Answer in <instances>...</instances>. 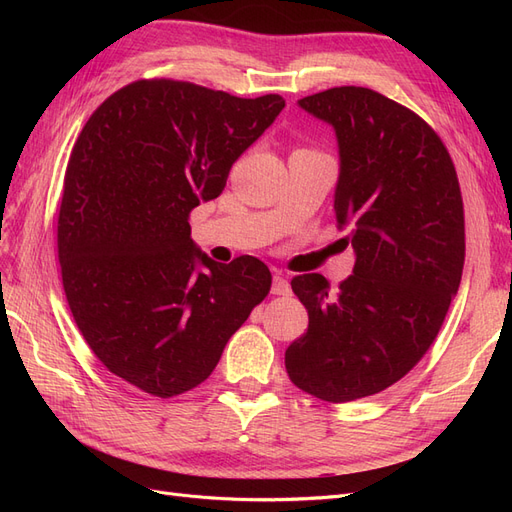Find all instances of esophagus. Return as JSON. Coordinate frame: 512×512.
<instances>
[{"label": "esophagus", "instance_id": "1", "mask_svg": "<svg viewBox=\"0 0 512 512\" xmlns=\"http://www.w3.org/2000/svg\"><path fill=\"white\" fill-rule=\"evenodd\" d=\"M271 292L273 294H290V284L284 275H273V284H271Z\"/></svg>", "mask_w": 512, "mask_h": 512}]
</instances>
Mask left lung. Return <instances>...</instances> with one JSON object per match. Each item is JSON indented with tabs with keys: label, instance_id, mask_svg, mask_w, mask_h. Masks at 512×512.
<instances>
[{
	"label": "left lung",
	"instance_id": "8db88e82",
	"mask_svg": "<svg viewBox=\"0 0 512 512\" xmlns=\"http://www.w3.org/2000/svg\"><path fill=\"white\" fill-rule=\"evenodd\" d=\"M299 106L335 130V220L354 269L331 290L290 282L309 324L286 350L294 386L331 404L404 378L436 339L457 294L466 228L455 164L427 123L367 87H333Z\"/></svg>",
	"mask_w": 512,
	"mask_h": 512
}]
</instances>
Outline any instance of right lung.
<instances>
[{"mask_svg":"<svg viewBox=\"0 0 512 512\" xmlns=\"http://www.w3.org/2000/svg\"><path fill=\"white\" fill-rule=\"evenodd\" d=\"M286 106L194 83L136 81L89 117L68 162L57 252L76 327L111 374L156 397L205 382L267 297L254 256L222 265L190 237L230 166Z\"/></svg>","mask_w":512,"mask_h":512,"instance_id":"add662e5","label":"right lung"}]
</instances>
